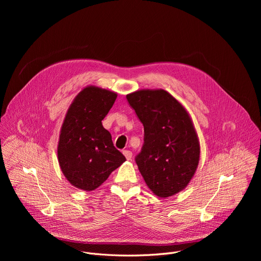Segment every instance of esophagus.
Returning a JSON list of instances; mask_svg holds the SVG:
<instances>
[{
    "instance_id": "1",
    "label": "esophagus",
    "mask_w": 261,
    "mask_h": 261,
    "mask_svg": "<svg viewBox=\"0 0 261 261\" xmlns=\"http://www.w3.org/2000/svg\"><path fill=\"white\" fill-rule=\"evenodd\" d=\"M123 154H124V156L126 157L127 160H131V158H132V152L131 151L125 150V151H123Z\"/></svg>"
}]
</instances>
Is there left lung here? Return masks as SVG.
Here are the masks:
<instances>
[{"label": "left lung", "instance_id": "1", "mask_svg": "<svg viewBox=\"0 0 261 261\" xmlns=\"http://www.w3.org/2000/svg\"><path fill=\"white\" fill-rule=\"evenodd\" d=\"M126 97L144 129L135 161L146 186L161 198L180 192L193 177L200 156L188 111L162 89L139 90Z\"/></svg>", "mask_w": 261, "mask_h": 261}]
</instances>
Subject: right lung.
I'll return each mask as SVG.
<instances>
[{
    "mask_svg": "<svg viewBox=\"0 0 261 261\" xmlns=\"http://www.w3.org/2000/svg\"><path fill=\"white\" fill-rule=\"evenodd\" d=\"M117 96L115 92L89 86L68 108L60 131L58 160L65 177L81 190L97 189L126 161L102 126Z\"/></svg>",
    "mask_w": 261,
    "mask_h": 261,
    "instance_id": "1",
    "label": "right lung"
}]
</instances>
